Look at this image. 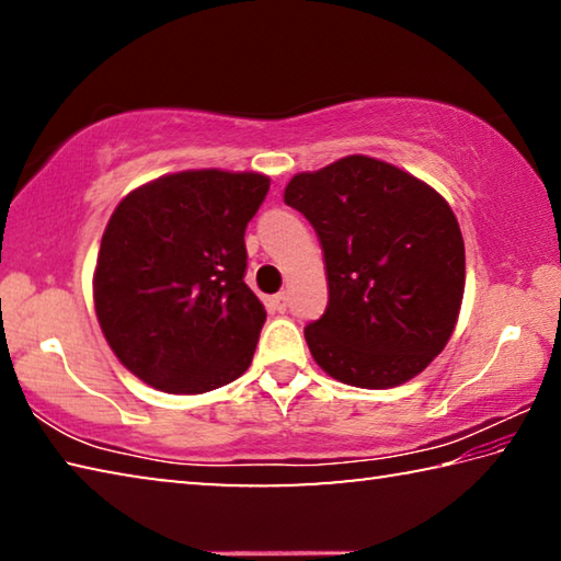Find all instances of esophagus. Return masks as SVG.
<instances>
[{"mask_svg":"<svg viewBox=\"0 0 561 561\" xmlns=\"http://www.w3.org/2000/svg\"><path fill=\"white\" fill-rule=\"evenodd\" d=\"M274 309H277L279 314H284V311L289 309V294L287 291H279L277 297H274Z\"/></svg>","mask_w":561,"mask_h":561,"instance_id":"obj_1","label":"esophagus"}]
</instances>
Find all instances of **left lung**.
Masks as SVG:
<instances>
[{"instance_id": "1", "label": "left lung", "mask_w": 561, "mask_h": 561, "mask_svg": "<svg viewBox=\"0 0 561 561\" xmlns=\"http://www.w3.org/2000/svg\"><path fill=\"white\" fill-rule=\"evenodd\" d=\"M284 203L314 227L329 304L304 329L336 381L393 388L440 354L465 291V244L450 205L423 180L368 156L299 173Z\"/></svg>"}]
</instances>
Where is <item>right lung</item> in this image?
Masks as SVG:
<instances>
[{
	"label": "right lung",
	"instance_id": "1",
	"mask_svg": "<svg viewBox=\"0 0 561 561\" xmlns=\"http://www.w3.org/2000/svg\"><path fill=\"white\" fill-rule=\"evenodd\" d=\"M267 190L260 173L185 170L113 210L93 301L113 354L140 381L190 396L250 368L267 311L244 284V230Z\"/></svg>",
	"mask_w": 561,
	"mask_h": 561
}]
</instances>
